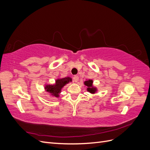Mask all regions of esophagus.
Instances as JSON below:
<instances>
[{"label":"esophagus","instance_id":"obj_1","mask_svg":"<svg viewBox=\"0 0 150 150\" xmlns=\"http://www.w3.org/2000/svg\"><path fill=\"white\" fill-rule=\"evenodd\" d=\"M73 80H74V81L75 83H78V81H79V77H78V76H74V77H73Z\"/></svg>","mask_w":150,"mask_h":150}]
</instances>
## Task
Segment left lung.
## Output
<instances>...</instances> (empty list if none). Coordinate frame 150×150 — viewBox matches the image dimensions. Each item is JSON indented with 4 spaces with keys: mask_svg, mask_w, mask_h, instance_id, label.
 Segmentation results:
<instances>
[{
    "mask_svg": "<svg viewBox=\"0 0 150 150\" xmlns=\"http://www.w3.org/2000/svg\"><path fill=\"white\" fill-rule=\"evenodd\" d=\"M85 86H87V91L91 94H95L98 91V88L93 85V79H86L84 82Z\"/></svg>",
    "mask_w": 150,
    "mask_h": 150,
    "instance_id": "obj_1",
    "label": "left lung"
}]
</instances>
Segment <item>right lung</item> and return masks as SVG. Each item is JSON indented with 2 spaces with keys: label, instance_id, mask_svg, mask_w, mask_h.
<instances>
[{
  "label": "right lung",
  "instance_id": "1",
  "mask_svg": "<svg viewBox=\"0 0 150 150\" xmlns=\"http://www.w3.org/2000/svg\"><path fill=\"white\" fill-rule=\"evenodd\" d=\"M72 78L70 77H65V78H59L56 79L55 83L54 84H46L44 86L45 91L49 93L50 96L55 98H59L60 96L62 89L64 88L67 84L72 82Z\"/></svg>",
  "mask_w": 150,
  "mask_h": 150
}]
</instances>
